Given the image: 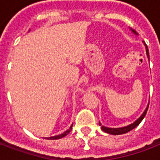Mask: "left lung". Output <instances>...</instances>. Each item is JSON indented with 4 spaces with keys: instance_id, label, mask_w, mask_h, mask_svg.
<instances>
[{
    "instance_id": "8db88e82",
    "label": "left lung",
    "mask_w": 160,
    "mask_h": 160,
    "mask_svg": "<svg viewBox=\"0 0 160 160\" xmlns=\"http://www.w3.org/2000/svg\"><path fill=\"white\" fill-rule=\"evenodd\" d=\"M134 33H136L134 31H133ZM147 55H148V58H149V53H148V46H147ZM148 106H149V104L148 105V107L146 109V111H144V113L141 115V117L140 118H138L137 120L134 122V123L130 124V125H128L127 127H123V128H106L104 127V126H101L100 122H99V125L101 126V129L103 131H104L105 133H108V134H115V135H118V134H126L128 132H129L132 129H134V128L137 127L139 124L141 123V122L143 120V118H145V116L147 114V111H148Z\"/></svg>"
}]
</instances>
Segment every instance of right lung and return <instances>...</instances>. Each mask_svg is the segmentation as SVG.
Here are the masks:
<instances>
[{
  "label": "right lung",
  "instance_id": "add662e5",
  "mask_svg": "<svg viewBox=\"0 0 160 160\" xmlns=\"http://www.w3.org/2000/svg\"><path fill=\"white\" fill-rule=\"evenodd\" d=\"M72 127H73V125H71V127L68 129L67 131H65L63 134H59V135H56V136H52V137H49V138H47V139H50V140H57V139H61V138H62V137H65L66 136L67 134H69L70 133V131L72 130Z\"/></svg>",
  "mask_w": 160,
  "mask_h": 160
}]
</instances>
